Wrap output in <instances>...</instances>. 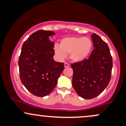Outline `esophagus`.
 Segmentation results:
<instances>
[{"label":"esophagus","mask_w":126,"mask_h":126,"mask_svg":"<svg viewBox=\"0 0 126 126\" xmlns=\"http://www.w3.org/2000/svg\"><path fill=\"white\" fill-rule=\"evenodd\" d=\"M70 67V65L68 63H64V67Z\"/></svg>","instance_id":"obj_1"}]
</instances>
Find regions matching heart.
Segmentation results:
<instances>
[{
  "label": "heart",
  "instance_id": "b5f03b06",
  "mask_svg": "<svg viewBox=\"0 0 126 126\" xmlns=\"http://www.w3.org/2000/svg\"><path fill=\"white\" fill-rule=\"evenodd\" d=\"M92 46V40L88 37H68L62 39L60 46H54V51L60 59H64L67 54H70L72 61L79 63L88 58Z\"/></svg>",
  "mask_w": 126,
  "mask_h": 126
}]
</instances>
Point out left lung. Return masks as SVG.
<instances>
[{
  "label": "left lung",
  "mask_w": 126,
  "mask_h": 126,
  "mask_svg": "<svg viewBox=\"0 0 126 126\" xmlns=\"http://www.w3.org/2000/svg\"><path fill=\"white\" fill-rule=\"evenodd\" d=\"M94 50L84 61L71 65L73 74L72 86L83 99L98 96L109 83L112 60L108 44L97 34L91 35Z\"/></svg>",
  "instance_id": "1"
}]
</instances>
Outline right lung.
I'll use <instances>...</instances> for the list:
<instances>
[{"label":"right lung","instance_id":"right-lung-1","mask_svg":"<svg viewBox=\"0 0 126 126\" xmlns=\"http://www.w3.org/2000/svg\"><path fill=\"white\" fill-rule=\"evenodd\" d=\"M54 35L53 31L41 30L32 34L23 44L19 58L21 82L39 97L51 93L64 70V63L53 59L54 43L50 37Z\"/></svg>","mask_w":126,"mask_h":126}]
</instances>
